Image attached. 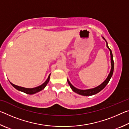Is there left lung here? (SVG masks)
Returning a JSON list of instances; mask_svg holds the SVG:
<instances>
[{"instance_id":"left-lung-1","label":"left lung","mask_w":129,"mask_h":129,"mask_svg":"<svg viewBox=\"0 0 129 129\" xmlns=\"http://www.w3.org/2000/svg\"><path fill=\"white\" fill-rule=\"evenodd\" d=\"M103 38L104 40H105L104 38ZM106 47L108 48V49H109V51H110V52L111 65H112V68H111L110 72V73H109L108 77H107L106 80L105 81L102 83V84L100 85H99L97 87H96V88H95L87 89V90H80V89H77V88H76L75 87H74L71 84V82H69V81L68 80V82L70 87H71V89H72V90L73 91H75V92L79 94L82 95H85V96L92 95L95 94H97L99 92H100V91L102 90V89H103L106 86V85L108 84V82H109V81H110V78H111V77H112V76L113 75V71H114V61H113V56L112 51H111V49L109 48V47H108V43H107V42H106Z\"/></svg>"}]
</instances>
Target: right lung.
Masks as SVG:
<instances>
[{"label": "right lung", "instance_id": "add662e5", "mask_svg": "<svg viewBox=\"0 0 129 129\" xmlns=\"http://www.w3.org/2000/svg\"><path fill=\"white\" fill-rule=\"evenodd\" d=\"M50 75H49L48 78V79L46 80V81H45L44 83H43V84L42 85H41L40 86H39L36 87V88H23V87L15 85L13 84L11 82H10V83H11V84L15 89H17V90H20L21 91H23V92L25 93L26 94H33L38 93V92H39V91H40L41 90H43V89L44 88L45 86H46V85H47L49 81Z\"/></svg>", "mask_w": 129, "mask_h": 129}]
</instances>
